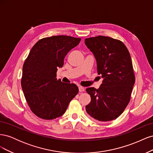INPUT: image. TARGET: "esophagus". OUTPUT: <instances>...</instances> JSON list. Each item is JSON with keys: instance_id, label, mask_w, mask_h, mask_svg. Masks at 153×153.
Segmentation results:
<instances>
[{"instance_id": "1", "label": "esophagus", "mask_w": 153, "mask_h": 153, "mask_svg": "<svg viewBox=\"0 0 153 153\" xmlns=\"http://www.w3.org/2000/svg\"><path fill=\"white\" fill-rule=\"evenodd\" d=\"M78 89H79V92H83V91H84V90H85L84 88L83 87H81V86L78 87Z\"/></svg>"}]
</instances>
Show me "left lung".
<instances>
[{"label":"left lung","mask_w":153,"mask_h":153,"mask_svg":"<svg viewBox=\"0 0 153 153\" xmlns=\"http://www.w3.org/2000/svg\"><path fill=\"white\" fill-rule=\"evenodd\" d=\"M85 44L93 53L98 74L103 78L98 89H86L91 98L86 112L97 121H112L126 108L135 84L130 54L122 41L110 37L86 38Z\"/></svg>","instance_id":"obj_1"}]
</instances>
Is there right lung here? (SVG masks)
Wrapping results in <instances>:
<instances>
[{"mask_svg": "<svg viewBox=\"0 0 153 153\" xmlns=\"http://www.w3.org/2000/svg\"><path fill=\"white\" fill-rule=\"evenodd\" d=\"M81 39L55 36L39 40L23 66L21 84L30 110L39 118L51 120L62 115L78 92L74 84L57 80L58 68Z\"/></svg>", "mask_w": 153, "mask_h": 153, "instance_id": "right-lung-1", "label": "right lung"}]
</instances>
